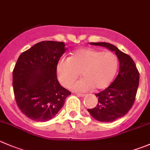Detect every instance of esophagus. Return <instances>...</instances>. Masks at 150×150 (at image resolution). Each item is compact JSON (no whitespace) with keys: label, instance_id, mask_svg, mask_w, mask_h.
I'll use <instances>...</instances> for the list:
<instances>
[{"label":"esophagus","instance_id":"esophagus-1","mask_svg":"<svg viewBox=\"0 0 150 150\" xmlns=\"http://www.w3.org/2000/svg\"><path fill=\"white\" fill-rule=\"evenodd\" d=\"M77 96H78V97H85L86 94H76Z\"/></svg>","mask_w":150,"mask_h":150}]
</instances>
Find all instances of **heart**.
<instances>
[{"label": "heart", "instance_id": "b5f03b06", "mask_svg": "<svg viewBox=\"0 0 150 150\" xmlns=\"http://www.w3.org/2000/svg\"><path fill=\"white\" fill-rule=\"evenodd\" d=\"M118 67V59L111 52L92 48L75 50L69 58H62L56 65L58 79L62 86L69 87L80 73L82 79L71 86L78 92L107 88L114 79Z\"/></svg>", "mask_w": 150, "mask_h": 150}]
</instances>
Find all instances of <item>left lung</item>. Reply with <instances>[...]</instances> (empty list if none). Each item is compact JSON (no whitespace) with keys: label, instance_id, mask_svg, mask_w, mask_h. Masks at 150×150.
<instances>
[{"label":"left lung","instance_id":"8db88e82","mask_svg":"<svg viewBox=\"0 0 150 150\" xmlns=\"http://www.w3.org/2000/svg\"><path fill=\"white\" fill-rule=\"evenodd\" d=\"M89 44L114 52L120 62V70L114 82L95 94L98 97L97 106L87 109L90 115L97 121L111 122L124 117L133 106L139 84V73L132 58L116 46L107 42Z\"/></svg>","mask_w":150,"mask_h":150}]
</instances>
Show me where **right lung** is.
<instances>
[{"instance_id": "obj_1", "label": "right lung", "mask_w": 150, "mask_h": 150, "mask_svg": "<svg viewBox=\"0 0 150 150\" xmlns=\"http://www.w3.org/2000/svg\"><path fill=\"white\" fill-rule=\"evenodd\" d=\"M66 50L62 42L43 41L17 59L13 70L14 97L22 113L33 121L51 120L71 94L56 75V65Z\"/></svg>"}]
</instances>
